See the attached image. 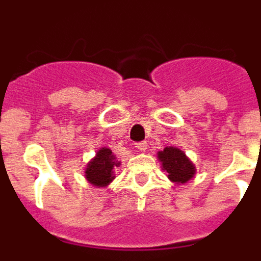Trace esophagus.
Instances as JSON below:
<instances>
[{
	"label": "esophagus",
	"mask_w": 261,
	"mask_h": 261,
	"mask_svg": "<svg viewBox=\"0 0 261 261\" xmlns=\"http://www.w3.org/2000/svg\"><path fill=\"white\" fill-rule=\"evenodd\" d=\"M135 147H136V149H138V150L145 151V150H146V149H147V142H146V141L136 142V144H135Z\"/></svg>",
	"instance_id": "1"
}]
</instances>
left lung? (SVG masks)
<instances>
[{"label":"left lung","mask_w":261,"mask_h":261,"mask_svg":"<svg viewBox=\"0 0 261 261\" xmlns=\"http://www.w3.org/2000/svg\"><path fill=\"white\" fill-rule=\"evenodd\" d=\"M156 155L162 163V168L167 172V177L174 183H187L195 175V166L180 149L174 146L165 147Z\"/></svg>","instance_id":"left-lung-1"}]
</instances>
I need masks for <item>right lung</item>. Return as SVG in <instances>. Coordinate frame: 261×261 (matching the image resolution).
<instances>
[{"instance_id":"1","label":"right lung","mask_w":261,"mask_h":261,"mask_svg":"<svg viewBox=\"0 0 261 261\" xmlns=\"http://www.w3.org/2000/svg\"><path fill=\"white\" fill-rule=\"evenodd\" d=\"M120 162L116 155L108 147H100L85 170V176L90 184L95 187H107L114 180V170L119 167Z\"/></svg>"}]
</instances>
